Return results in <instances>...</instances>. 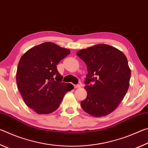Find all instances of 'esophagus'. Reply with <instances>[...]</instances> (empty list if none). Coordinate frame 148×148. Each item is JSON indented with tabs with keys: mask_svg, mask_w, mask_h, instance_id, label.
I'll return each instance as SVG.
<instances>
[{
	"mask_svg": "<svg viewBox=\"0 0 148 148\" xmlns=\"http://www.w3.org/2000/svg\"><path fill=\"white\" fill-rule=\"evenodd\" d=\"M74 88H76V89H77V88H79L80 87H81V85H79V84H77V85H74Z\"/></svg>",
	"mask_w": 148,
	"mask_h": 148,
	"instance_id": "34e87169",
	"label": "esophagus"
}]
</instances>
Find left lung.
<instances>
[{"label": "left lung", "instance_id": "left-lung-1", "mask_svg": "<svg viewBox=\"0 0 148 148\" xmlns=\"http://www.w3.org/2000/svg\"><path fill=\"white\" fill-rule=\"evenodd\" d=\"M76 54L88 71L85 81L87 95L81 102L82 109L92 116H107L119 106L129 89L131 70L127 57L118 49L104 44Z\"/></svg>", "mask_w": 148, "mask_h": 148}]
</instances>
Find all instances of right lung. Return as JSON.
I'll return each mask as SVG.
<instances>
[{"instance_id":"1","label":"right lung","mask_w":148,"mask_h":148,"mask_svg":"<svg viewBox=\"0 0 148 148\" xmlns=\"http://www.w3.org/2000/svg\"><path fill=\"white\" fill-rule=\"evenodd\" d=\"M71 53L53 42H44L29 49L19 60L16 73L17 87L27 106L38 114L58 108L66 92L74 89L62 82L57 64Z\"/></svg>"}]
</instances>
